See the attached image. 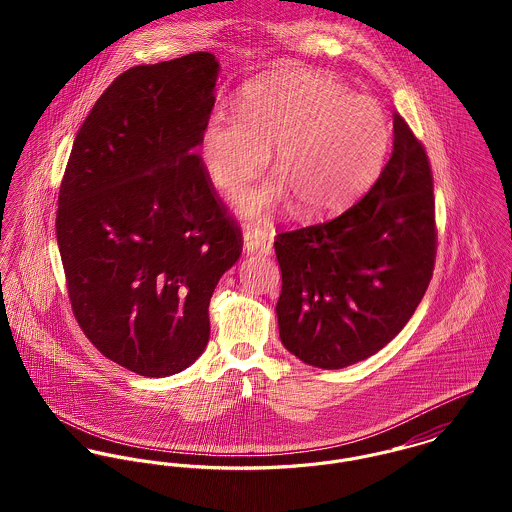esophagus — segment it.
I'll return each instance as SVG.
<instances>
[{"instance_id":"34e87169","label":"esophagus","mask_w":512,"mask_h":512,"mask_svg":"<svg viewBox=\"0 0 512 512\" xmlns=\"http://www.w3.org/2000/svg\"><path fill=\"white\" fill-rule=\"evenodd\" d=\"M268 240H270V236L266 230L248 224L244 228V236H242V250H244V254H254V252L266 248Z\"/></svg>"}]
</instances>
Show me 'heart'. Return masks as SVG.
<instances>
[{
    "mask_svg": "<svg viewBox=\"0 0 512 512\" xmlns=\"http://www.w3.org/2000/svg\"><path fill=\"white\" fill-rule=\"evenodd\" d=\"M236 115L215 110L201 134L211 181L234 197L272 149L274 177L238 199L244 219H268L292 203L299 219H323L357 201L378 177L390 124L370 96L311 71H284L250 82Z\"/></svg>",
    "mask_w": 512,
    "mask_h": 512,
    "instance_id": "b5f03b06",
    "label": "heart"
}]
</instances>
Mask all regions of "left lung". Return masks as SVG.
<instances>
[{
	"instance_id": "8db88e82",
	"label": "left lung",
	"mask_w": 512,
	"mask_h": 512,
	"mask_svg": "<svg viewBox=\"0 0 512 512\" xmlns=\"http://www.w3.org/2000/svg\"><path fill=\"white\" fill-rule=\"evenodd\" d=\"M282 345L337 370L388 345L434 272V181L428 155L394 114L392 155L365 197L333 220L278 234Z\"/></svg>"
}]
</instances>
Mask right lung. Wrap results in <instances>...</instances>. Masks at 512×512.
<instances>
[{
	"mask_svg": "<svg viewBox=\"0 0 512 512\" xmlns=\"http://www.w3.org/2000/svg\"><path fill=\"white\" fill-rule=\"evenodd\" d=\"M219 71L201 51L120 74L76 132L61 183L74 317L104 357L142 376L203 355L209 301L242 252L195 153Z\"/></svg>",
	"mask_w": 512,
	"mask_h": 512,
	"instance_id": "1",
	"label": "right lung"
}]
</instances>
